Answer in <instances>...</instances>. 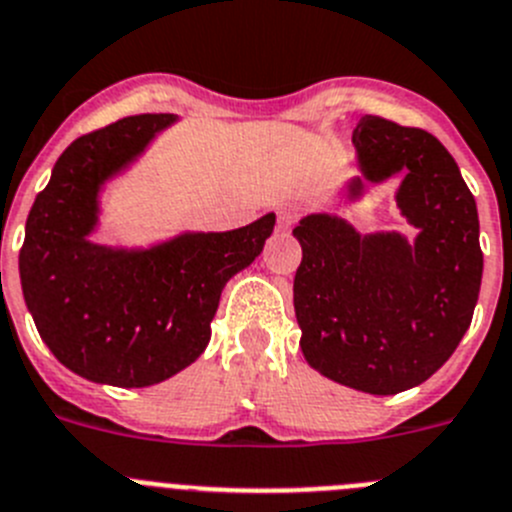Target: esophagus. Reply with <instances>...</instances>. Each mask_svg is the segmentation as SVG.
Masks as SVG:
<instances>
[{
    "instance_id": "1",
    "label": "esophagus",
    "mask_w": 512,
    "mask_h": 512,
    "mask_svg": "<svg viewBox=\"0 0 512 512\" xmlns=\"http://www.w3.org/2000/svg\"><path fill=\"white\" fill-rule=\"evenodd\" d=\"M299 213H302V210H299L297 205H284V208L279 210V228H292V223L299 218Z\"/></svg>"
}]
</instances>
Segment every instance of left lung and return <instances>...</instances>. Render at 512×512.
Wrapping results in <instances>:
<instances>
[{"mask_svg":"<svg viewBox=\"0 0 512 512\" xmlns=\"http://www.w3.org/2000/svg\"><path fill=\"white\" fill-rule=\"evenodd\" d=\"M353 144L363 177L348 185L350 198L363 182L403 175L396 203L419 236H360L327 213L299 220V348L330 381L393 396L437 373L470 327L482 281L480 220L457 162L429 131L365 114Z\"/></svg>","mask_w":512,"mask_h":512,"instance_id":"obj_1","label":"left lung"}]
</instances>
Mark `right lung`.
Masks as SVG:
<instances>
[{
  "mask_svg": "<svg viewBox=\"0 0 512 512\" xmlns=\"http://www.w3.org/2000/svg\"><path fill=\"white\" fill-rule=\"evenodd\" d=\"M175 114L129 116L83 134L35 198L20 248L27 309L50 353L93 383L144 388L200 358L225 281L246 269L276 215L236 231L182 233L144 251L88 241L98 190Z\"/></svg>",
  "mask_w": 512,
  "mask_h": 512,
  "instance_id": "add662e5",
  "label": "right lung"
}]
</instances>
